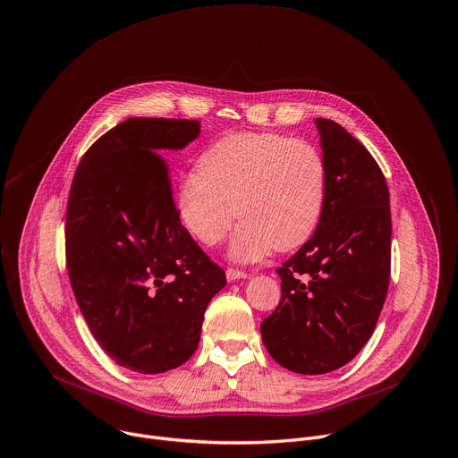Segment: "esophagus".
I'll return each mask as SVG.
<instances>
[{
    "label": "esophagus",
    "mask_w": 458,
    "mask_h": 458,
    "mask_svg": "<svg viewBox=\"0 0 458 458\" xmlns=\"http://www.w3.org/2000/svg\"><path fill=\"white\" fill-rule=\"evenodd\" d=\"M226 278L228 280H239V278H248V273L242 269H235V267H228L226 269Z\"/></svg>",
    "instance_id": "34e87169"
}]
</instances>
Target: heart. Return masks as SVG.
I'll use <instances>...</instances> for the list:
<instances>
[{
	"label": "heart",
	"mask_w": 458,
	"mask_h": 458,
	"mask_svg": "<svg viewBox=\"0 0 458 458\" xmlns=\"http://www.w3.org/2000/svg\"><path fill=\"white\" fill-rule=\"evenodd\" d=\"M327 173L322 152L280 132H233L214 141L176 183L174 205L185 228L214 246L235 228L230 253L253 262L269 250L308 241L322 217Z\"/></svg>",
	"instance_id": "heart-1"
}]
</instances>
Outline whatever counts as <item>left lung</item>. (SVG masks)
<instances>
[{"label": "left lung", "instance_id": "left-lung-1", "mask_svg": "<svg viewBox=\"0 0 458 458\" xmlns=\"http://www.w3.org/2000/svg\"><path fill=\"white\" fill-rule=\"evenodd\" d=\"M327 173L313 237L276 273L282 296L260 324L271 358L296 374H327L372 336L390 282V196L370 152L340 123L317 118Z\"/></svg>", "mask_w": 458, "mask_h": 458}]
</instances>
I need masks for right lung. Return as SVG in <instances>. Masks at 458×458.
Here are the masks:
<instances>
[{"label": "right lung", "instance_id": "1", "mask_svg": "<svg viewBox=\"0 0 458 458\" xmlns=\"http://www.w3.org/2000/svg\"><path fill=\"white\" fill-rule=\"evenodd\" d=\"M199 122L129 118L82 157L66 207V266L81 313L120 367L160 374L198 349L205 311L226 284L176 212L160 152Z\"/></svg>", "mask_w": 458, "mask_h": 458}]
</instances>
